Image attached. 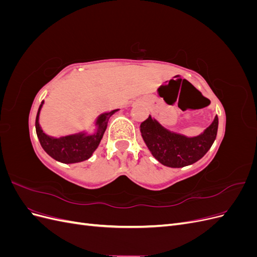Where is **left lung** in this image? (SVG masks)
Returning <instances> with one entry per match:
<instances>
[{
    "label": "left lung",
    "instance_id": "8db88e82",
    "mask_svg": "<svg viewBox=\"0 0 257 257\" xmlns=\"http://www.w3.org/2000/svg\"><path fill=\"white\" fill-rule=\"evenodd\" d=\"M219 118L197 136H185L163 126L149 115L141 124L142 137L148 149L161 164L172 168H180L200 160L215 141Z\"/></svg>",
    "mask_w": 257,
    "mask_h": 257
}]
</instances>
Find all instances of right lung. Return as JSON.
I'll return each instance as SVG.
<instances>
[{
  "mask_svg": "<svg viewBox=\"0 0 257 257\" xmlns=\"http://www.w3.org/2000/svg\"><path fill=\"white\" fill-rule=\"evenodd\" d=\"M43 105L44 100L38 108L35 120L37 138L46 153L50 155L52 159L64 163V164H74V163H79L90 159L102 141L107 128L108 120L114 112L119 110L114 109L112 111L99 114L94 122L96 131L93 134H89L87 131L83 130L78 133L53 137L46 134L41 127L40 114Z\"/></svg>",
  "mask_w": 257,
  "mask_h": 257,
  "instance_id": "obj_1",
  "label": "right lung"
}]
</instances>
